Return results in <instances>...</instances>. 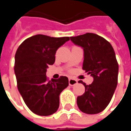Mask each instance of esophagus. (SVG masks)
I'll return each mask as SVG.
<instances>
[{
  "instance_id": "obj_1",
  "label": "esophagus",
  "mask_w": 131,
  "mask_h": 131,
  "mask_svg": "<svg viewBox=\"0 0 131 131\" xmlns=\"http://www.w3.org/2000/svg\"><path fill=\"white\" fill-rule=\"evenodd\" d=\"M77 83V80L75 79H73L72 77L69 78V84L70 86H74Z\"/></svg>"
}]
</instances>
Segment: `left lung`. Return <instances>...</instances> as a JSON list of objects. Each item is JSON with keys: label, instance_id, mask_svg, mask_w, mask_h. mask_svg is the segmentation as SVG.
Instances as JSON below:
<instances>
[{"label": "left lung", "instance_id": "1", "mask_svg": "<svg viewBox=\"0 0 131 131\" xmlns=\"http://www.w3.org/2000/svg\"><path fill=\"white\" fill-rule=\"evenodd\" d=\"M71 41L83 48L82 69L93 77L92 84H86L84 93L78 96L79 109L87 114H97L110 103L118 84V64L114 49L106 39L92 33L72 36Z\"/></svg>", "mask_w": 131, "mask_h": 131}]
</instances>
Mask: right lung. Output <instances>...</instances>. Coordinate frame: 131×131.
<instances>
[{"label": "right lung", "mask_w": 131, "mask_h": 131, "mask_svg": "<svg viewBox=\"0 0 131 131\" xmlns=\"http://www.w3.org/2000/svg\"><path fill=\"white\" fill-rule=\"evenodd\" d=\"M69 37L55 38L38 34L24 41L15 55L14 72L23 100L34 113L47 116L59 106V95L69 85L68 78L48 80L46 72L55 62L57 50Z\"/></svg>", "instance_id": "add662e5"}]
</instances>
